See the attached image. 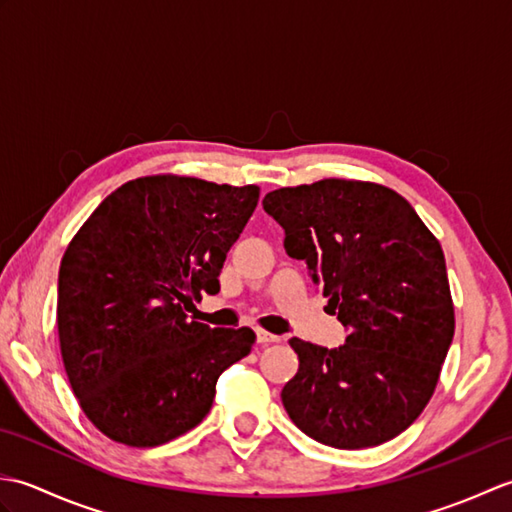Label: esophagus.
<instances>
[{"label":"esophagus","instance_id":"obj_1","mask_svg":"<svg viewBox=\"0 0 512 512\" xmlns=\"http://www.w3.org/2000/svg\"><path fill=\"white\" fill-rule=\"evenodd\" d=\"M277 341H279L277 334H270V332H266L262 328L257 330V343L259 345H270V343H277Z\"/></svg>","mask_w":512,"mask_h":512}]
</instances>
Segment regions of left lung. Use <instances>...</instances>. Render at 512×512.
Instances as JSON below:
<instances>
[{
	"instance_id": "1",
	"label": "left lung",
	"mask_w": 512,
	"mask_h": 512,
	"mask_svg": "<svg viewBox=\"0 0 512 512\" xmlns=\"http://www.w3.org/2000/svg\"><path fill=\"white\" fill-rule=\"evenodd\" d=\"M264 209L350 330L332 350L290 339L299 354L281 391L290 420L336 449L396 438L431 400L455 332L438 237L400 193L365 180L270 191Z\"/></svg>"
}]
</instances>
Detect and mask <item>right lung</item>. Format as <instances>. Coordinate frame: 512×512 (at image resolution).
Instances as JSON below:
<instances>
[{"label":"right lung","mask_w":512,"mask_h":512,"mask_svg":"<svg viewBox=\"0 0 512 512\" xmlns=\"http://www.w3.org/2000/svg\"><path fill=\"white\" fill-rule=\"evenodd\" d=\"M257 200V184L158 173L107 195L72 237L59 268L61 358L103 436L147 449L191 431L217 378L250 354L253 330L209 328L184 310L220 292Z\"/></svg>","instance_id":"add662e5"}]
</instances>
